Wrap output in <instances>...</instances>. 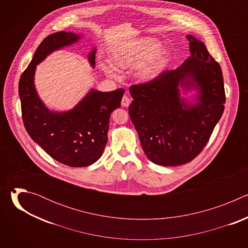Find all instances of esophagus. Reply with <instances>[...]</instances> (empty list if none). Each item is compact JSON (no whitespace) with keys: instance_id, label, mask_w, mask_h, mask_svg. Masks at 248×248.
Segmentation results:
<instances>
[{"instance_id":"34e87169","label":"esophagus","mask_w":248,"mask_h":248,"mask_svg":"<svg viewBox=\"0 0 248 248\" xmlns=\"http://www.w3.org/2000/svg\"><path fill=\"white\" fill-rule=\"evenodd\" d=\"M129 103H130L129 97L126 96V95H124V96L123 97V99H122V106H123V107H128Z\"/></svg>"}]
</instances>
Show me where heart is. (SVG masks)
I'll return each instance as SVG.
<instances>
[{"instance_id": "b5f03b06", "label": "heart", "mask_w": 248, "mask_h": 248, "mask_svg": "<svg viewBox=\"0 0 248 248\" xmlns=\"http://www.w3.org/2000/svg\"><path fill=\"white\" fill-rule=\"evenodd\" d=\"M160 42L153 37H141L122 43L113 51L115 63L123 68H133V76L140 82L155 79L167 63L170 51L159 47ZM101 68L111 76L117 77L115 66L109 62H101Z\"/></svg>"}]
</instances>
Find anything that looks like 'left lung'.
Instances as JSON below:
<instances>
[{"label":"left lung","mask_w":248,"mask_h":248,"mask_svg":"<svg viewBox=\"0 0 248 248\" xmlns=\"http://www.w3.org/2000/svg\"><path fill=\"white\" fill-rule=\"evenodd\" d=\"M190 56L178 68L129 88L128 113L141 146L156 165L180 166L207 144L225 109L220 64L187 34Z\"/></svg>","instance_id":"8db88e82"}]
</instances>
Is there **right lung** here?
I'll list each match as a JSON object with an SVG mask.
<instances>
[{
	"instance_id": "add662e5",
	"label": "right lung",
	"mask_w": 248,
	"mask_h": 248,
	"mask_svg": "<svg viewBox=\"0 0 248 248\" xmlns=\"http://www.w3.org/2000/svg\"><path fill=\"white\" fill-rule=\"evenodd\" d=\"M83 34L61 31L46 37L20 77L18 93L24 126L34 142L52 158L69 167H87L102 155L108 141L112 112L121 107L124 89L102 92L91 88L85 96L66 111L49 109L35 86L37 65L52 53L78 43ZM96 46L87 60L95 67Z\"/></svg>"
}]
</instances>
